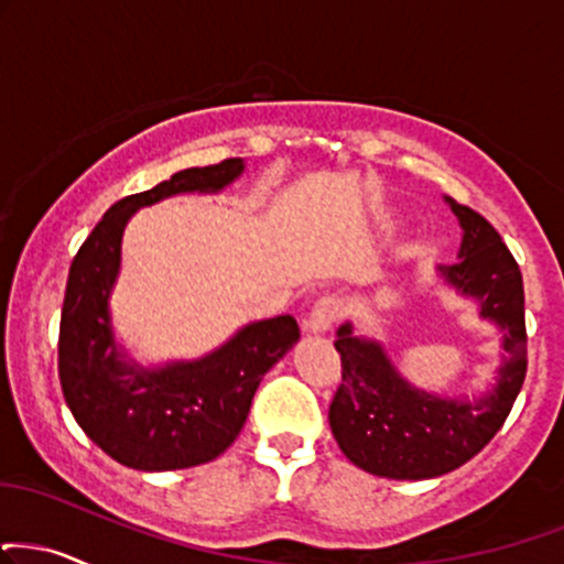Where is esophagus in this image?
Segmentation results:
<instances>
[{"instance_id": "obj_1", "label": "esophagus", "mask_w": 564, "mask_h": 564, "mask_svg": "<svg viewBox=\"0 0 564 564\" xmlns=\"http://www.w3.org/2000/svg\"><path fill=\"white\" fill-rule=\"evenodd\" d=\"M338 317H341V300H338V296H323V300L312 307L307 317L310 334H325V330H330V325H334Z\"/></svg>"}]
</instances>
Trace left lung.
I'll use <instances>...</instances> for the list:
<instances>
[{"label": "left lung", "instance_id": "obj_1", "mask_svg": "<svg viewBox=\"0 0 564 564\" xmlns=\"http://www.w3.org/2000/svg\"><path fill=\"white\" fill-rule=\"evenodd\" d=\"M446 202L463 226V247L459 260L441 264L438 273L480 304V317L505 330L507 355L497 386L484 397L473 402L436 397L404 381L381 344L355 336V325L344 323L334 341L341 355V386L328 420L349 463L372 476L423 480L457 470L497 436L525 381V294L518 262L484 215L449 196Z\"/></svg>", "mask_w": 564, "mask_h": 564}]
</instances>
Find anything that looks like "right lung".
Wrapping results in <instances>:
<instances>
[{
	"label": "right lung",
	"instance_id": "right-lung-1",
	"mask_svg": "<svg viewBox=\"0 0 564 564\" xmlns=\"http://www.w3.org/2000/svg\"><path fill=\"white\" fill-rule=\"evenodd\" d=\"M241 173L243 160L230 158L126 196L73 257L59 317V383L86 436L133 470H181L220 457L247 423L264 372L300 341L291 315L243 325L209 355L160 368H141L115 341L110 296L135 209L175 194H217Z\"/></svg>",
	"mask_w": 564,
	"mask_h": 564
}]
</instances>
